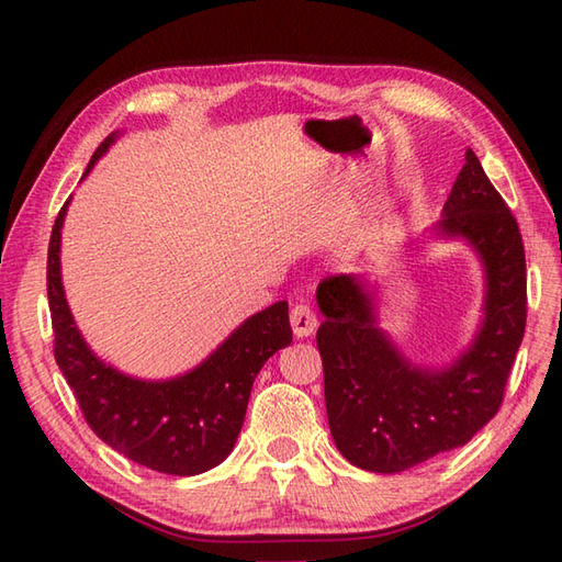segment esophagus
Wrapping results in <instances>:
<instances>
[{
  "instance_id": "obj_1",
  "label": "esophagus",
  "mask_w": 562,
  "mask_h": 562,
  "mask_svg": "<svg viewBox=\"0 0 562 562\" xmlns=\"http://www.w3.org/2000/svg\"><path fill=\"white\" fill-rule=\"evenodd\" d=\"M316 326H318L316 314L307 307V304H295V307L291 310L293 335L295 337H310V335H314Z\"/></svg>"
}]
</instances>
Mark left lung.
I'll list each match as a JSON object with an SVG mask.
<instances>
[{"label":"left lung","instance_id":"obj_1","mask_svg":"<svg viewBox=\"0 0 562 562\" xmlns=\"http://www.w3.org/2000/svg\"><path fill=\"white\" fill-rule=\"evenodd\" d=\"M436 241H464L483 267V307L469 345L448 363H417L382 328V285L333 277L316 302L330 434L347 462L401 473L454 450L497 415L525 333V250L516 217L467 149Z\"/></svg>","mask_w":562,"mask_h":562}]
</instances>
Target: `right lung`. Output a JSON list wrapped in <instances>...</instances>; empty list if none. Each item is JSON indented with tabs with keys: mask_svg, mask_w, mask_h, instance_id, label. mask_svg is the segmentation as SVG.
<instances>
[{
	"mask_svg": "<svg viewBox=\"0 0 562 562\" xmlns=\"http://www.w3.org/2000/svg\"><path fill=\"white\" fill-rule=\"evenodd\" d=\"M122 131L95 149L87 178ZM60 209L48 244L46 288L56 335V363L95 436L140 467L171 475H196L225 462L244 427L250 389L262 366L293 342L288 302L248 316L199 366L176 378L128 375L91 349L65 297L60 239L67 206Z\"/></svg>",
	"mask_w": 562,
	"mask_h": 562,
	"instance_id": "add662e5",
	"label": "right lung"
}]
</instances>
